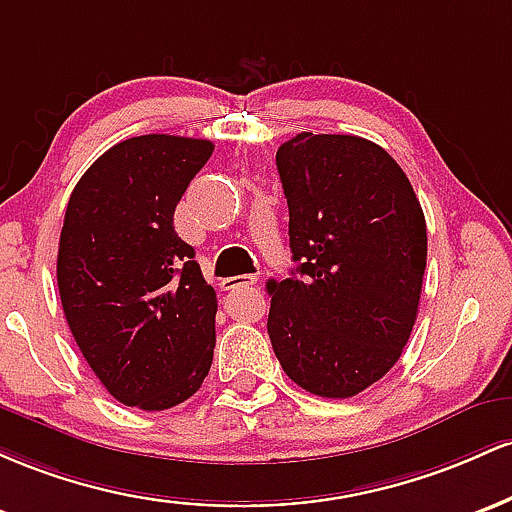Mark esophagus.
<instances>
[{
    "label": "esophagus",
    "instance_id": "1",
    "mask_svg": "<svg viewBox=\"0 0 512 512\" xmlns=\"http://www.w3.org/2000/svg\"><path fill=\"white\" fill-rule=\"evenodd\" d=\"M256 280V275H234V278L222 280V287H225V290H239V287L256 285Z\"/></svg>",
    "mask_w": 512,
    "mask_h": 512
}]
</instances>
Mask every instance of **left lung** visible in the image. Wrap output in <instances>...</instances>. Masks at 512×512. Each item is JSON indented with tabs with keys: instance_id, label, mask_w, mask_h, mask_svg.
I'll use <instances>...</instances> for the list:
<instances>
[{
	"instance_id": "obj_1",
	"label": "left lung",
	"mask_w": 512,
	"mask_h": 512,
	"mask_svg": "<svg viewBox=\"0 0 512 512\" xmlns=\"http://www.w3.org/2000/svg\"><path fill=\"white\" fill-rule=\"evenodd\" d=\"M290 278L268 280V336L307 392L350 399L382 380L416 324L428 234L401 166L355 135L300 132L275 154Z\"/></svg>"
}]
</instances>
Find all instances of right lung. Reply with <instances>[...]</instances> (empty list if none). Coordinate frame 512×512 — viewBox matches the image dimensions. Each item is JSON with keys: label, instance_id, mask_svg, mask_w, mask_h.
Segmentation results:
<instances>
[{"label": "right lung", "instance_id": "right-lung-1", "mask_svg": "<svg viewBox=\"0 0 512 512\" xmlns=\"http://www.w3.org/2000/svg\"><path fill=\"white\" fill-rule=\"evenodd\" d=\"M212 149L195 137H130L86 169L67 203L62 309L84 360L125 406L171 409L210 372L217 295L174 210Z\"/></svg>", "mask_w": 512, "mask_h": 512}]
</instances>
